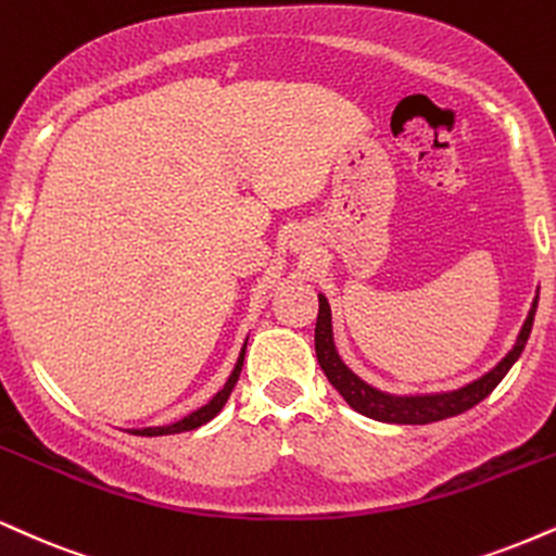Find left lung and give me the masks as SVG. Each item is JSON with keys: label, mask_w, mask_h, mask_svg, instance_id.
Returning a JSON list of instances; mask_svg holds the SVG:
<instances>
[{"label": "left lung", "mask_w": 556, "mask_h": 556, "mask_svg": "<svg viewBox=\"0 0 556 556\" xmlns=\"http://www.w3.org/2000/svg\"><path fill=\"white\" fill-rule=\"evenodd\" d=\"M539 295L533 298L531 311L520 329L518 339H515L513 350L492 367L490 372H484L479 380H471L464 388L445 393H417V396H393V393L378 391V388L367 386L363 378H357L342 363L337 346H333V331H331V307L329 300L318 295V320H316V357L320 370L326 372L329 383L342 393V399L352 406L354 412L365 414V417L378 419V422H391V425H430L440 422V419L456 417L464 414L471 406H477L479 401H484L490 393L497 388L500 380L507 376V370L515 365V359L520 357L523 346L531 337L533 329V316H536Z\"/></svg>", "instance_id": "obj_1"}]
</instances>
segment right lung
I'll list each match as a JSON object with an SVG mask.
<instances>
[{
	"label": "right lung",
	"mask_w": 556,
	"mask_h": 556,
	"mask_svg": "<svg viewBox=\"0 0 556 556\" xmlns=\"http://www.w3.org/2000/svg\"><path fill=\"white\" fill-rule=\"evenodd\" d=\"M243 357H245V344H243V350H240L238 363H236V367H232L230 378H227V383L223 386V391L214 393L210 404H204L202 409L186 414L184 419H178V422H173V425H165V427H144V430H131V434H142V438H157V434H178V432L197 430V427H202V425L210 422V419L217 417L219 409H223L225 401L230 399L232 388H236L238 378H240V370H243Z\"/></svg>",
	"instance_id": "right-lung-1"
}]
</instances>
